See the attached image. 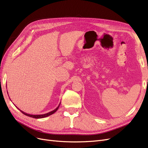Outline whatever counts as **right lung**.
Listing matches in <instances>:
<instances>
[{"label": "right lung", "mask_w": 148, "mask_h": 148, "mask_svg": "<svg viewBox=\"0 0 148 148\" xmlns=\"http://www.w3.org/2000/svg\"><path fill=\"white\" fill-rule=\"evenodd\" d=\"M7 93H8V92H7ZM60 103L59 104V106H58L56 109H55L54 110H52L51 112H49L46 113V114H40V115H33V114H27V113H25V112H24L23 111H22V110H21L20 109L18 108L17 107H17V109H18V110H20L22 113H23V114H25V115H26V116H28V117H33V118H34V119H42V118L47 117H48V116L53 114V113H55L58 110V109H59V106H60Z\"/></svg>", "instance_id": "obj_1"}]
</instances>
